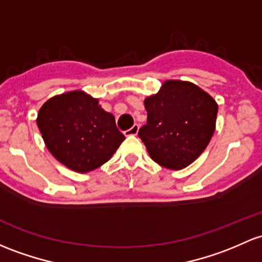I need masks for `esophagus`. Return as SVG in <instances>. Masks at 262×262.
I'll use <instances>...</instances> for the list:
<instances>
[{
	"label": "esophagus",
	"instance_id": "34e87169",
	"mask_svg": "<svg viewBox=\"0 0 262 262\" xmlns=\"http://www.w3.org/2000/svg\"><path fill=\"white\" fill-rule=\"evenodd\" d=\"M138 130H139V125H138V124H134V125L132 126L130 129H128V130L124 132V136H125V137L137 136V134H138Z\"/></svg>",
	"mask_w": 262,
	"mask_h": 262
}]
</instances>
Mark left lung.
<instances>
[{
    "mask_svg": "<svg viewBox=\"0 0 262 262\" xmlns=\"http://www.w3.org/2000/svg\"><path fill=\"white\" fill-rule=\"evenodd\" d=\"M144 106L147 124L138 136L150 158L174 170L193 163L216 129V100L193 82L166 80L144 99Z\"/></svg>",
    "mask_w": 262,
    "mask_h": 262,
    "instance_id": "1",
    "label": "left lung"
}]
</instances>
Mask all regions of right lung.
Instances as JSON below:
<instances>
[{"instance_id":"add662e5","label":"right lung","mask_w":262,"mask_h":262,"mask_svg":"<svg viewBox=\"0 0 262 262\" xmlns=\"http://www.w3.org/2000/svg\"><path fill=\"white\" fill-rule=\"evenodd\" d=\"M36 123L49 152L79 173L103 166L125 139L114 115L82 90L52 96L38 110Z\"/></svg>"}]
</instances>
